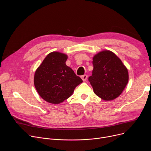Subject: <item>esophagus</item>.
I'll list each match as a JSON object with an SVG mask.
<instances>
[{
    "label": "esophagus",
    "mask_w": 151,
    "mask_h": 151,
    "mask_svg": "<svg viewBox=\"0 0 151 151\" xmlns=\"http://www.w3.org/2000/svg\"><path fill=\"white\" fill-rule=\"evenodd\" d=\"M81 78H82V80L83 81H86L87 80V78H88V75H82L81 76Z\"/></svg>",
    "instance_id": "esophagus-1"
}]
</instances>
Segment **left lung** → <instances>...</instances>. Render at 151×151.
<instances>
[{
	"mask_svg": "<svg viewBox=\"0 0 151 151\" xmlns=\"http://www.w3.org/2000/svg\"><path fill=\"white\" fill-rule=\"evenodd\" d=\"M93 70L88 80L94 93L104 100L117 98L129 81L128 70L111 51H103L93 58Z\"/></svg>",
	"mask_w": 151,
	"mask_h": 151,
	"instance_id": "left-lung-1",
	"label": "left lung"
}]
</instances>
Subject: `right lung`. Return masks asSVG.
I'll return each instance as SVG.
<instances>
[{"label":"right lung","instance_id":"obj_1","mask_svg":"<svg viewBox=\"0 0 151 151\" xmlns=\"http://www.w3.org/2000/svg\"><path fill=\"white\" fill-rule=\"evenodd\" d=\"M67 55L50 53L35 71L34 85L40 97L53 104L63 102L72 95L83 80L66 65Z\"/></svg>","mask_w":151,"mask_h":151}]
</instances>
